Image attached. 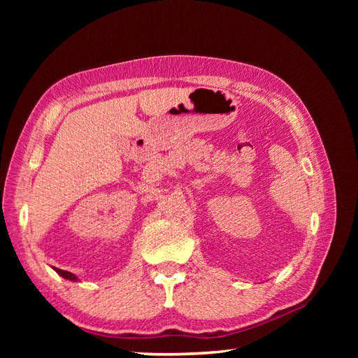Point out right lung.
Masks as SVG:
<instances>
[{
    "instance_id": "add662e5",
    "label": "right lung",
    "mask_w": 358,
    "mask_h": 358,
    "mask_svg": "<svg viewBox=\"0 0 358 358\" xmlns=\"http://www.w3.org/2000/svg\"><path fill=\"white\" fill-rule=\"evenodd\" d=\"M55 272H57V273H59L62 278H66V279H70V280H78V278H76L73 273L67 272V270H61V268H57V267H55Z\"/></svg>"
}]
</instances>
